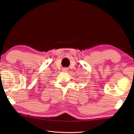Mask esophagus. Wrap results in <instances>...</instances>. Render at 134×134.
Listing matches in <instances>:
<instances>
[{
    "label": "esophagus",
    "instance_id": "obj_1",
    "mask_svg": "<svg viewBox=\"0 0 134 134\" xmlns=\"http://www.w3.org/2000/svg\"><path fill=\"white\" fill-rule=\"evenodd\" d=\"M67 69H67V68H63L62 71H63V72H67V70H68Z\"/></svg>",
    "mask_w": 134,
    "mask_h": 134
}]
</instances>
